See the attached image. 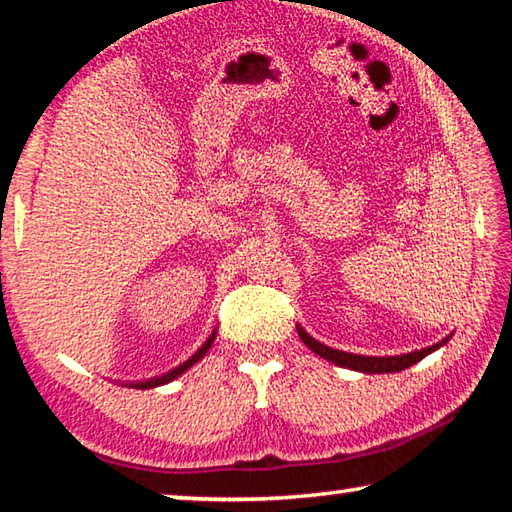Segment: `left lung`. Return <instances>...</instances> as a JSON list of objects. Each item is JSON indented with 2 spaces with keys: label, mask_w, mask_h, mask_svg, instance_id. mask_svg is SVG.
I'll list each match as a JSON object with an SVG mask.
<instances>
[{
  "label": "left lung",
  "mask_w": 512,
  "mask_h": 512,
  "mask_svg": "<svg viewBox=\"0 0 512 512\" xmlns=\"http://www.w3.org/2000/svg\"><path fill=\"white\" fill-rule=\"evenodd\" d=\"M298 334L302 343L307 345L309 350H314L318 357H323L327 361L336 363V366L341 368H352V370H359V372H368V375H381V372H400L406 370L413 363H418L420 359L427 357L433 350H438L440 345H445L452 336H447L440 343H433L429 348L424 350H415L409 354H397V357H363V354H352V352H343V350H334V348H327V345L318 343L314 336H309L305 329L298 327Z\"/></svg>",
  "instance_id": "left-lung-1"
}]
</instances>
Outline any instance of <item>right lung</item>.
Segmentation results:
<instances>
[{
    "instance_id": "add662e5",
    "label": "right lung",
    "mask_w": 512,
    "mask_h": 512,
    "mask_svg": "<svg viewBox=\"0 0 512 512\" xmlns=\"http://www.w3.org/2000/svg\"><path fill=\"white\" fill-rule=\"evenodd\" d=\"M212 341H214V334H212L210 339H207V341L201 345V348H198V350L192 354V359L183 361V363H180L178 368H173V370H169V372H164V375H160V377H151V379H144V381H133L131 388H142V391H144V388H155V386L169 384V381H173V379H176L178 375H183V372H185L187 368H192L198 359H203L205 354H207V350H210Z\"/></svg>"
}]
</instances>
